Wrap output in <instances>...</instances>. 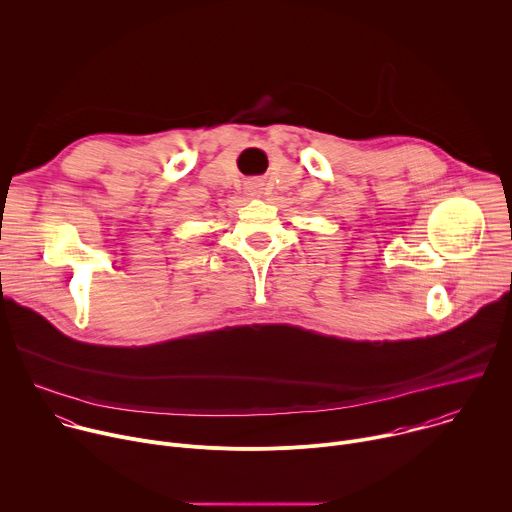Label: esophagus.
<instances>
[{
  "mask_svg": "<svg viewBox=\"0 0 512 512\" xmlns=\"http://www.w3.org/2000/svg\"><path fill=\"white\" fill-rule=\"evenodd\" d=\"M249 192H251V196H259V194H261V192H259V186H255V184L249 186Z\"/></svg>",
  "mask_w": 512,
  "mask_h": 512,
  "instance_id": "1",
  "label": "esophagus"
}]
</instances>
